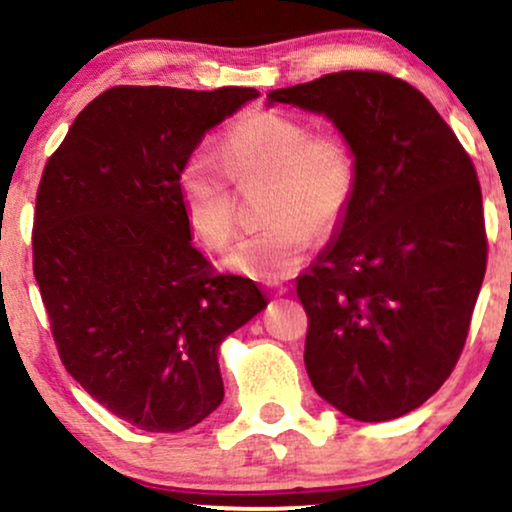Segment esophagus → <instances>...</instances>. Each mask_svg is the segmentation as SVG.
Returning a JSON list of instances; mask_svg holds the SVG:
<instances>
[{
    "label": "esophagus",
    "instance_id": "1",
    "mask_svg": "<svg viewBox=\"0 0 512 512\" xmlns=\"http://www.w3.org/2000/svg\"><path fill=\"white\" fill-rule=\"evenodd\" d=\"M287 290H290V287L282 285V282H280V285H278V282H275V285H270V292H273L275 297H282V294H287Z\"/></svg>",
    "mask_w": 512,
    "mask_h": 512
}]
</instances>
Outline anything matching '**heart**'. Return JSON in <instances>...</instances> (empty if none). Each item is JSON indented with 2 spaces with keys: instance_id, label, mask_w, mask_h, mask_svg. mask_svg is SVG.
<instances>
[{
  "instance_id": "heart-1",
  "label": "heart",
  "mask_w": 512,
  "mask_h": 512,
  "mask_svg": "<svg viewBox=\"0 0 512 512\" xmlns=\"http://www.w3.org/2000/svg\"><path fill=\"white\" fill-rule=\"evenodd\" d=\"M222 168L208 153H191L179 167L177 191L184 220L210 251L230 246L237 234V194L268 182L261 230L246 234L225 266L254 280H280L304 261L316 232L345 218L359 165L352 143L338 131H314L306 119L280 110H254L222 138Z\"/></svg>"
}]
</instances>
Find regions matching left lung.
<instances>
[{
	"label": "left lung",
	"mask_w": 512,
	"mask_h": 512,
	"mask_svg": "<svg viewBox=\"0 0 512 512\" xmlns=\"http://www.w3.org/2000/svg\"><path fill=\"white\" fill-rule=\"evenodd\" d=\"M268 102L326 114L359 165L338 239L297 280L306 374L347 417H402L453 374L482 290L472 158L417 88L383 71L326 74Z\"/></svg>",
	"instance_id": "8db88e82"
}]
</instances>
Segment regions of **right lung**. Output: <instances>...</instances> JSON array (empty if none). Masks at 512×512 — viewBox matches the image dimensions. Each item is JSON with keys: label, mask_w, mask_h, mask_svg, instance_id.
Returning a JSON list of instances; mask_svg holds the SVG:
<instances>
[{"label": "right lung", "mask_w": 512, "mask_h": 512, "mask_svg": "<svg viewBox=\"0 0 512 512\" xmlns=\"http://www.w3.org/2000/svg\"><path fill=\"white\" fill-rule=\"evenodd\" d=\"M254 98L237 86H114L42 170L33 275L59 359L136 429L177 434L218 410L222 340L268 304L191 244L177 191L206 131Z\"/></svg>", "instance_id": "right-lung-1"}]
</instances>
